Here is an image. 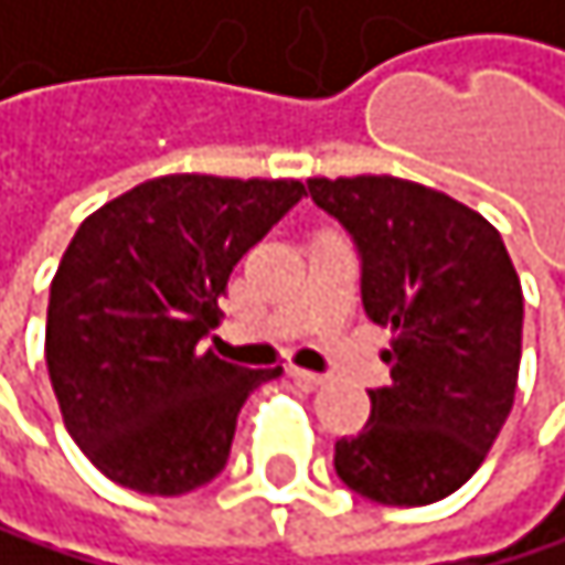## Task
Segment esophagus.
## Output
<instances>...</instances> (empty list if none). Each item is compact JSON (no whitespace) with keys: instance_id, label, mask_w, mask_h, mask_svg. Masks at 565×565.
Listing matches in <instances>:
<instances>
[{"instance_id":"1","label":"esophagus","mask_w":565,"mask_h":565,"mask_svg":"<svg viewBox=\"0 0 565 565\" xmlns=\"http://www.w3.org/2000/svg\"><path fill=\"white\" fill-rule=\"evenodd\" d=\"M288 376L301 386H321L324 383L321 373H311V369H301V365H288Z\"/></svg>"}]
</instances>
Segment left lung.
<instances>
[{
	"label": "left lung",
	"instance_id": "1",
	"mask_svg": "<svg viewBox=\"0 0 565 565\" xmlns=\"http://www.w3.org/2000/svg\"><path fill=\"white\" fill-rule=\"evenodd\" d=\"M359 244L362 308L390 332V386L335 440L339 478L383 505L458 491L505 427L522 359V280L498 233L454 196L396 175L308 179Z\"/></svg>",
	"mask_w": 565,
	"mask_h": 565
}]
</instances>
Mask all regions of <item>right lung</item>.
<instances>
[{"label": "right lung", "mask_w": 565, "mask_h": 565, "mask_svg": "<svg viewBox=\"0 0 565 565\" xmlns=\"http://www.w3.org/2000/svg\"><path fill=\"white\" fill-rule=\"evenodd\" d=\"M305 196L301 179L175 172L94 210L63 250L46 308V369L77 447L141 494L213 481L247 396L280 376L200 339L241 257Z\"/></svg>", "instance_id": "1"}]
</instances>
